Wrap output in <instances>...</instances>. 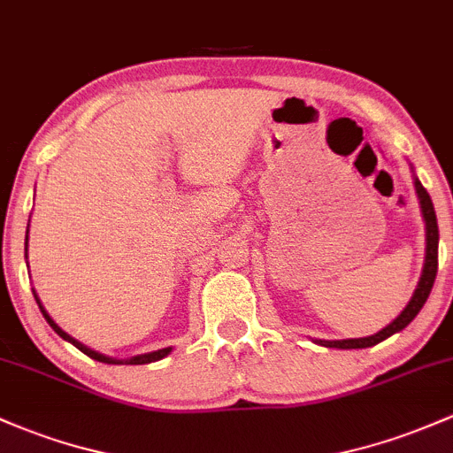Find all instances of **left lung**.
I'll return each instance as SVG.
<instances>
[{
	"label": "left lung",
	"instance_id": "left-lung-1",
	"mask_svg": "<svg viewBox=\"0 0 453 453\" xmlns=\"http://www.w3.org/2000/svg\"><path fill=\"white\" fill-rule=\"evenodd\" d=\"M415 188H417V194H419V201H421L423 220H426L427 248H426V265H423L421 280H419V285H417L415 294H412L411 303L406 304V309H403L402 313L387 326V328H382L380 333L372 334V337L343 339V342H318L319 345H326V348H342V349L372 348V345L380 343L387 337H391V334L400 333V330L406 328V326L417 318V313L421 311V306L426 304L427 296H430V291H432V285H434L436 270H439V225H436V213H434V205H432L430 194H427V189L421 186L419 179H415Z\"/></svg>",
	"mask_w": 453,
	"mask_h": 453
}]
</instances>
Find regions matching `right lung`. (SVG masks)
<instances>
[{
	"instance_id": "1",
	"label": "right lung",
	"mask_w": 453,
	"mask_h": 453,
	"mask_svg": "<svg viewBox=\"0 0 453 453\" xmlns=\"http://www.w3.org/2000/svg\"><path fill=\"white\" fill-rule=\"evenodd\" d=\"M34 298H36V296H34ZM36 303H38V298H36ZM38 306H41V303H38ZM41 313L45 315V319L47 322H50V326L53 330H56L58 334H60L62 339H66V342H71L73 345H75L77 349H81V352L86 354V357H90V358H95V361H99V363H108V365H144V363H153V361H159V358H164V357H168L170 354V349L173 348H164V349H157V352H150V354H140V357H134V358H129V361H116V358H110V357H104V354H99V352H95V349H90V348H86V345H81L80 342H75V339L71 337V334H66L65 330L60 328V326H58L56 322H53V319L50 318V315H47V311L42 309L41 306Z\"/></svg>"
}]
</instances>
